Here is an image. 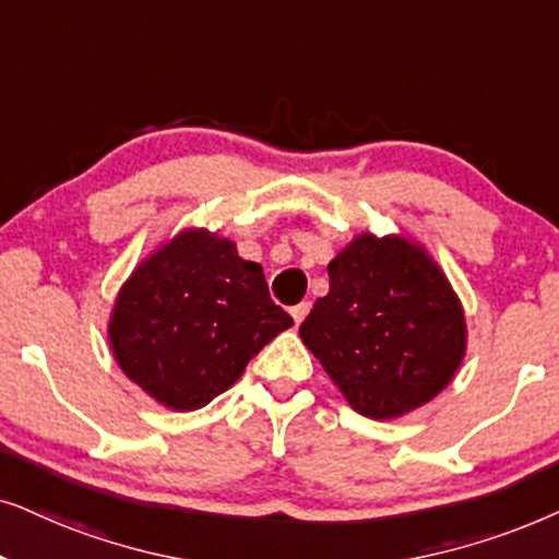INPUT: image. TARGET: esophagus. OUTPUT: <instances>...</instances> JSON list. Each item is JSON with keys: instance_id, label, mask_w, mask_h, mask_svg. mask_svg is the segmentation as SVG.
Masks as SVG:
<instances>
[{"instance_id": "esophagus-1", "label": "esophagus", "mask_w": 559, "mask_h": 559, "mask_svg": "<svg viewBox=\"0 0 559 559\" xmlns=\"http://www.w3.org/2000/svg\"><path fill=\"white\" fill-rule=\"evenodd\" d=\"M309 309H311V304H309V301H301V304H296V307H292V317H294V322H296V324H301L304 319H307Z\"/></svg>"}]
</instances>
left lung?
Returning <instances> with one entry per match:
<instances>
[{"mask_svg": "<svg viewBox=\"0 0 559 559\" xmlns=\"http://www.w3.org/2000/svg\"><path fill=\"white\" fill-rule=\"evenodd\" d=\"M326 271L330 294L299 334L357 414L399 419L448 389L467 353L465 309L421 242L366 229Z\"/></svg>", "mask_w": 559, "mask_h": 559, "instance_id": "1", "label": "left lung"}]
</instances>
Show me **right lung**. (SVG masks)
<instances>
[{"label":"right lung","mask_w":559,"mask_h":559,"mask_svg":"<svg viewBox=\"0 0 559 559\" xmlns=\"http://www.w3.org/2000/svg\"><path fill=\"white\" fill-rule=\"evenodd\" d=\"M294 324L263 265L206 227H183L132 267L107 322L117 366L170 412H197Z\"/></svg>","instance_id":"obj_1"}]
</instances>
